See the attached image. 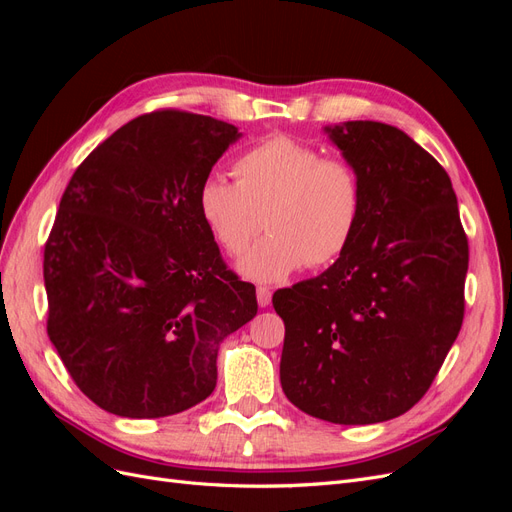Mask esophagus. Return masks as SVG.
Returning <instances> with one entry per match:
<instances>
[{
	"mask_svg": "<svg viewBox=\"0 0 512 512\" xmlns=\"http://www.w3.org/2000/svg\"><path fill=\"white\" fill-rule=\"evenodd\" d=\"M256 299L260 307H267L271 303V290L267 286H258L256 288Z\"/></svg>",
	"mask_w": 512,
	"mask_h": 512,
	"instance_id": "1",
	"label": "esophagus"
}]
</instances>
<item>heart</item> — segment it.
<instances>
[{
  "label": "heart",
  "mask_w": 512,
  "mask_h": 512,
  "mask_svg": "<svg viewBox=\"0 0 512 512\" xmlns=\"http://www.w3.org/2000/svg\"><path fill=\"white\" fill-rule=\"evenodd\" d=\"M235 183L207 177L198 213L224 252L237 256L262 230L237 269L254 282H284L294 271L331 265L346 252L363 215V179L348 160L324 158L297 138L277 134L232 164Z\"/></svg>",
  "instance_id": "obj_1"
}]
</instances>
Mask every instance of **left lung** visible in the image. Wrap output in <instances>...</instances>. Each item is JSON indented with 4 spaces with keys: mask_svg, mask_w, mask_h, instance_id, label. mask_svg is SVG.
Masks as SVG:
<instances>
[{
    "mask_svg": "<svg viewBox=\"0 0 512 512\" xmlns=\"http://www.w3.org/2000/svg\"><path fill=\"white\" fill-rule=\"evenodd\" d=\"M324 132L361 173L363 215L327 271L273 294L280 380L309 416L371 425L408 412L455 344L468 237L451 177L406 132L380 121Z\"/></svg>",
    "mask_w": 512,
    "mask_h": 512,
    "instance_id": "obj_1",
    "label": "left lung"
}]
</instances>
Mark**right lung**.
<instances>
[{
	"instance_id": "1",
	"label": "right lung",
	"mask_w": 512,
	"mask_h": 512,
	"mask_svg": "<svg viewBox=\"0 0 512 512\" xmlns=\"http://www.w3.org/2000/svg\"><path fill=\"white\" fill-rule=\"evenodd\" d=\"M241 134L232 123L153 111L74 170L44 245L46 331L102 410L160 418L207 399L224 337L250 322L241 282L198 213V190Z\"/></svg>"
}]
</instances>
